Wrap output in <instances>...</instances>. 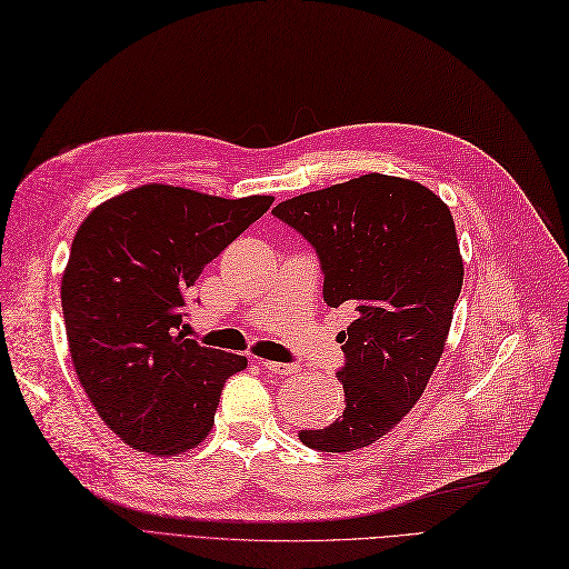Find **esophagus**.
I'll return each mask as SVG.
<instances>
[{
	"mask_svg": "<svg viewBox=\"0 0 569 569\" xmlns=\"http://www.w3.org/2000/svg\"><path fill=\"white\" fill-rule=\"evenodd\" d=\"M262 366H264V370H269L271 375H292V372H298V366H292V363H277V361H262Z\"/></svg>",
	"mask_w": 569,
	"mask_h": 569,
	"instance_id": "34e87169",
	"label": "esophagus"
}]
</instances>
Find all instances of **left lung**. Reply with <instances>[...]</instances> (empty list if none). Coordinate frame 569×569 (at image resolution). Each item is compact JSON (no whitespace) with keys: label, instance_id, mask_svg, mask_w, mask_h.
<instances>
[{"label":"left lung","instance_id":"8db88e82","mask_svg":"<svg viewBox=\"0 0 569 569\" xmlns=\"http://www.w3.org/2000/svg\"><path fill=\"white\" fill-rule=\"evenodd\" d=\"M271 213L317 248L326 305L356 311L338 335L345 412L300 440L321 452L368 448L410 412L443 356L465 281L450 208L415 180L368 173Z\"/></svg>","mask_w":569,"mask_h":569}]
</instances>
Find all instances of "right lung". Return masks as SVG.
Instances as JSON below:
<instances>
[{"mask_svg": "<svg viewBox=\"0 0 569 569\" xmlns=\"http://www.w3.org/2000/svg\"><path fill=\"white\" fill-rule=\"evenodd\" d=\"M271 201L152 182L100 203L77 229L60 286L70 356L126 446L171 457L213 429L224 382L248 361L187 338V290Z\"/></svg>", "mask_w": 569, "mask_h": 569, "instance_id": "obj_1", "label": "right lung"}]
</instances>
